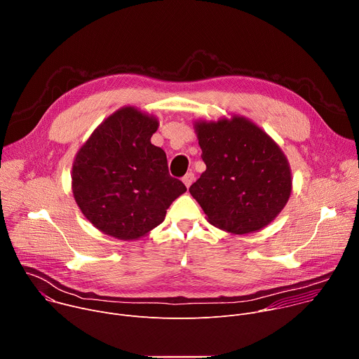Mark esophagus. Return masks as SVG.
I'll use <instances>...</instances> for the list:
<instances>
[{"label":"esophagus","instance_id":"obj_1","mask_svg":"<svg viewBox=\"0 0 359 359\" xmlns=\"http://www.w3.org/2000/svg\"><path fill=\"white\" fill-rule=\"evenodd\" d=\"M182 180H183V183H184V186H186V187H190V186H191V183L194 182V173H193V172L186 173V175H184V177H183Z\"/></svg>","mask_w":359,"mask_h":359}]
</instances>
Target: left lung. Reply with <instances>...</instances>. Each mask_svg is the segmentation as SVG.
<instances>
[{
    "label": "left lung",
    "mask_w": 359,
    "mask_h": 359,
    "mask_svg": "<svg viewBox=\"0 0 359 359\" xmlns=\"http://www.w3.org/2000/svg\"><path fill=\"white\" fill-rule=\"evenodd\" d=\"M206 170L189 189L208 222L230 234L269 226L284 209L291 168L281 147L250 119L233 115L217 122L196 121Z\"/></svg>",
    "instance_id": "left-lung-1"
}]
</instances>
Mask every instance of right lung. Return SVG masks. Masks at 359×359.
Segmentation results:
<instances>
[{
	"label": "right lung",
	"mask_w": 359,
	"mask_h": 359,
	"mask_svg": "<svg viewBox=\"0 0 359 359\" xmlns=\"http://www.w3.org/2000/svg\"><path fill=\"white\" fill-rule=\"evenodd\" d=\"M159 121L135 107L108 116L81 146L72 193L82 215L104 234L130 241L158 227L186 186L169 175L163 149L150 137Z\"/></svg>",
	"instance_id": "obj_1"
}]
</instances>
